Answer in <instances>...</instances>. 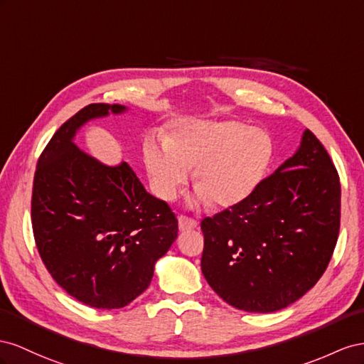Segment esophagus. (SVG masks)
Wrapping results in <instances>:
<instances>
[{"label": "esophagus", "mask_w": 364, "mask_h": 364, "mask_svg": "<svg viewBox=\"0 0 364 364\" xmlns=\"http://www.w3.org/2000/svg\"><path fill=\"white\" fill-rule=\"evenodd\" d=\"M196 223L193 218H191V216H186V215H180V218H178V227H180V230L181 232H186V230H192V228H195L196 227Z\"/></svg>", "instance_id": "obj_1"}]
</instances>
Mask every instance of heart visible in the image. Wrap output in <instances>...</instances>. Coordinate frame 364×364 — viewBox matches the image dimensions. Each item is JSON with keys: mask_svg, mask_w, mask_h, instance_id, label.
I'll return each instance as SVG.
<instances>
[{"mask_svg": "<svg viewBox=\"0 0 364 364\" xmlns=\"http://www.w3.org/2000/svg\"><path fill=\"white\" fill-rule=\"evenodd\" d=\"M267 134L236 122L184 123L168 141L149 139L143 157L159 198L171 201L193 170L196 200L228 207L241 203L261 181L272 160Z\"/></svg>", "mask_w": 364, "mask_h": 364, "instance_id": "1", "label": "heart"}]
</instances>
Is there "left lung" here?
Listing matches in <instances>:
<instances>
[{"label":"left lung","instance_id":"obj_1","mask_svg":"<svg viewBox=\"0 0 364 364\" xmlns=\"http://www.w3.org/2000/svg\"><path fill=\"white\" fill-rule=\"evenodd\" d=\"M340 176L306 129L299 151L241 203L201 221V269L213 291L248 313L294 304L325 273L340 230Z\"/></svg>","mask_w":364,"mask_h":364}]
</instances>
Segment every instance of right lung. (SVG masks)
<instances>
[{
    "instance_id": "right-lung-1",
    "label": "right lung",
    "mask_w": 364,
    "mask_h": 364,
    "mask_svg": "<svg viewBox=\"0 0 364 364\" xmlns=\"http://www.w3.org/2000/svg\"><path fill=\"white\" fill-rule=\"evenodd\" d=\"M124 107L91 103L50 139L36 164L32 227L41 259L59 287L99 309L131 304L178 235L166 201L144 191L128 163L109 168L73 137L87 120Z\"/></svg>"
}]
</instances>
